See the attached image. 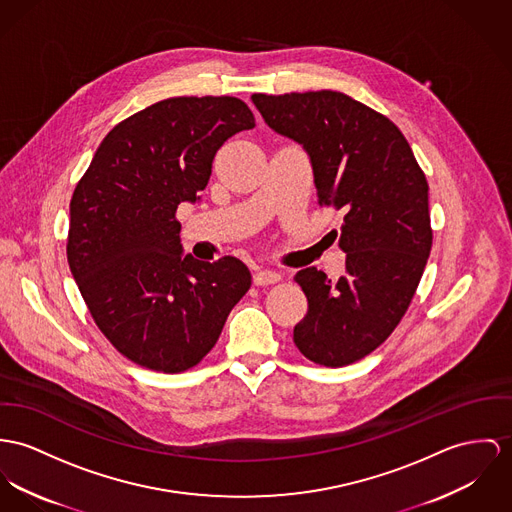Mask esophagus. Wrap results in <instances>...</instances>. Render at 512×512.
<instances>
[{"instance_id": "esophagus-1", "label": "esophagus", "mask_w": 512, "mask_h": 512, "mask_svg": "<svg viewBox=\"0 0 512 512\" xmlns=\"http://www.w3.org/2000/svg\"><path fill=\"white\" fill-rule=\"evenodd\" d=\"M280 280V275L275 271H257L253 275V284L255 286H269V284H275Z\"/></svg>"}]
</instances>
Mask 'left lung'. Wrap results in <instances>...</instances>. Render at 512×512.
I'll list each match as a JSON object with an SVG mask.
<instances>
[{
	"label": "left lung",
	"mask_w": 512,
	"mask_h": 512,
	"mask_svg": "<svg viewBox=\"0 0 512 512\" xmlns=\"http://www.w3.org/2000/svg\"><path fill=\"white\" fill-rule=\"evenodd\" d=\"M251 99L275 132L308 152L319 206L345 214V276L331 282L315 267L294 276L308 298L294 343L315 364H353L392 335L425 271L433 247L425 173L394 122L345 93Z\"/></svg>",
	"instance_id": "8db88e82"
}]
</instances>
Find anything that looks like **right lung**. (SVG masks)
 <instances>
[{
	"label": "right lung",
	"instance_id": "1",
	"mask_svg": "<svg viewBox=\"0 0 512 512\" xmlns=\"http://www.w3.org/2000/svg\"><path fill=\"white\" fill-rule=\"evenodd\" d=\"M255 126L237 97H171L103 138L70 202L68 263L103 335L165 374L210 353L251 286L236 257H181V202H195L220 146Z\"/></svg>",
	"mask_w": 512,
	"mask_h": 512
}]
</instances>
